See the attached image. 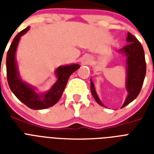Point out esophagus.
Returning a JSON list of instances; mask_svg holds the SVG:
<instances>
[{
	"mask_svg": "<svg viewBox=\"0 0 154 154\" xmlns=\"http://www.w3.org/2000/svg\"><path fill=\"white\" fill-rule=\"evenodd\" d=\"M85 63H86V62H87V61H85Z\"/></svg>",
	"mask_w": 154,
	"mask_h": 154,
	"instance_id": "1",
	"label": "esophagus"
}]
</instances>
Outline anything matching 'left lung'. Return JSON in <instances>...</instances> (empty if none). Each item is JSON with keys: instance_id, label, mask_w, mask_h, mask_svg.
Segmentation results:
<instances>
[{"instance_id": "1", "label": "left lung", "mask_w": 154, "mask_h": 154, "mask_svg": "<svg viewBox=\"0 0 154 154\" xmlns=\"http://www.w3.org/2000/svg\"><path fill=\"white\" fill-rule=\"evenodd\" d=\"M126 42L129 43L126 46L118 50V53H122L125 57V68H126V78L125 87L128 92L125 101L122 108L129 105L138 96L143 85L144 79L146 77V64L145 59V53L143 47L136 37L131 33L128 32ZM90 89L92 95L99 105L105 107L99 99L97 94L94 82L90 79Z\"/></svg>"}]
</instances>
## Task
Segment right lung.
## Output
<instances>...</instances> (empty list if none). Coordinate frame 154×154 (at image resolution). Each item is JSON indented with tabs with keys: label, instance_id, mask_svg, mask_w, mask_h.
I'll return each instance as SVG.
<instances>
[{
	"label": "right lung",
	"instance_id": "right-lung-1",
	"mask_svg": "<svg viewBox=\"0 0 154 154\" xmlns=\"http://www.w3.org/2000/svg\"><path fill=\"white\" fill-rule=\"evenodd\" d=\"M29 26L20 31L13 39L6 57L7 79L13 94L32 109H45L54 105L60 100L70 75L80 68L78 64L61 65L55 70L57 81L45 93H39L36 87L24 82L20 76L16 52L20 37L29 30Z\"/></svg>",
	"mask_w": 154,
	"mask_h": 154
}]
</instances>
